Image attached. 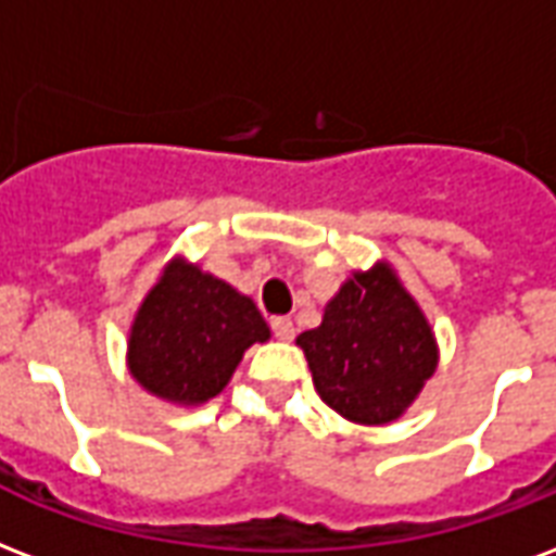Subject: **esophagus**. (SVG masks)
<instances>
[{"label":"esophagus","instance_id":"1","mask_svg":"<svg viewBox=\"0 0 556 556\" xmlns=\"http://www.w3.org/2000/svg\"><path fill=\"white\" fill-rule=\"evenodd\" d=\"M270 330H274V336H277L279 341L294 339V324H291V318H282V315L270 320Z\"/></svg>","mask_w":556,"mask_h":556}]
</instances>
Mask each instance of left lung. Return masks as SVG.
Here are the masks:
<instances>
[{"instance_id":"obj_1","label":"left lung","mask_w":556,"mask_h":556,"mask_svg":"<svg viewBox=\"0 0 556 556\" xmlns=\"http://www.w3.org/2000/svg\"><path fill=\"white\" fill-rule=\"evenodd\" d=\"M320 401L353 425H392L439 365L433 327L389 262L353 270L298 336Z\"/></svg>"}]
</instances>
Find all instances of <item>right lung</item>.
<instances>
[{"label": "right lung", "instance_id": "obj_1", "mask_svg": "<svg viewBox=\"0 0 556 556\" xmlns=\"http://www.w3.org/2000/svg\"><path fill=\"white\" fill-rule=\"evenodd\" d=\"M267 339L270 327L253 300L174 256L135 312L126 365L152 397L200 406L224 392L247 348Z\"/></svg>", "mask_w": 556, "mask_h": 556}]
</instances>
